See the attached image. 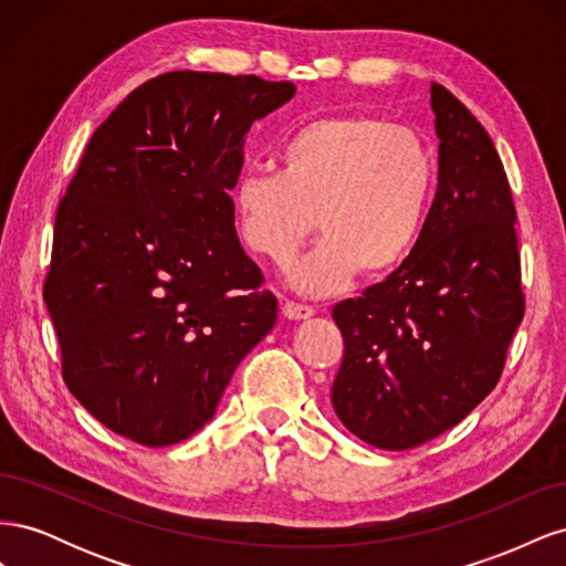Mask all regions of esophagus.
<instances>
[{
  "label": "esophagus",
  "instance_id": "34e87169",
  "mask_svg": "<svg viewBox=\"0 0 566 566\" xmlns=\"http://www.w3.org/2000/svg\"><path fill=\"white\" fill-rule=\"evenodd\" d=\"M281 312H283V316L290 318V321H304V318H312V316H314L312 306L297 304V302H283Z\"/></svg>",
  "mask_w": 566,
  "mask_h": 566
}]
</instances>
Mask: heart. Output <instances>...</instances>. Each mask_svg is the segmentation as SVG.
Masks as SVG:
<instances>
[{"label":"heart","mask_w":566,"mask_h":566,"mask_svg":"<svg viewBox=\"0 0 566 566\" xmlns=\"http://www.w3.org/2000/svg\"><path fill=\"white\" fill-rule=\"evenodd\" d=\"M439 188L434 148L416 129L375 115H318L290 129L276 172H245L233 188L241 243L283 264L314 233L321 243L290 269L304 295H331L358 271L380 279L416 250Z\"/></svg>","instance_id":"obj_1"}]
</instances>
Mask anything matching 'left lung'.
Here are the masks:
<instances>
[{
	"instance_id": "left-lung-1",
	"label": "left lung",
	"mask_w": 566,
	"mask_h": 566,
	"mask_svg": "<svg viewBox=\"0 0 566 566\" xmlns=\"http://www.w3.org/2000/svg\"><path fill=\"white\" fill-rule=\"evenodd\" d=\"M430 94L439 188L420 243L333 310L345 337L333 408L385 451L420 447L482 403L524 316L517 212L499 150L447 87L432 82Z\"/></svg>"
}]
</instances>
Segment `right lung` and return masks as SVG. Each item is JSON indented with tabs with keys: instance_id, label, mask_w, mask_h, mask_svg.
<instances>
[{
	"instance_id": "obj_1",
	"label": "right lung",
	"mask_w": 566,
	"mask_h": 566,
	"mask_svg": "<svg viewBox=\"0 0 566 566\" xmlns=\"http://www.w3.org/2000/svg\"><path fill=\"white\" fill-rule=\"evenodd\" d=\"M293 96V82L175 71L90 139L56 212L44 302L67 389L115 434L150 449L196 434L276 323L231 191L252 123Z\"/></svg>"
}]
</instances>
